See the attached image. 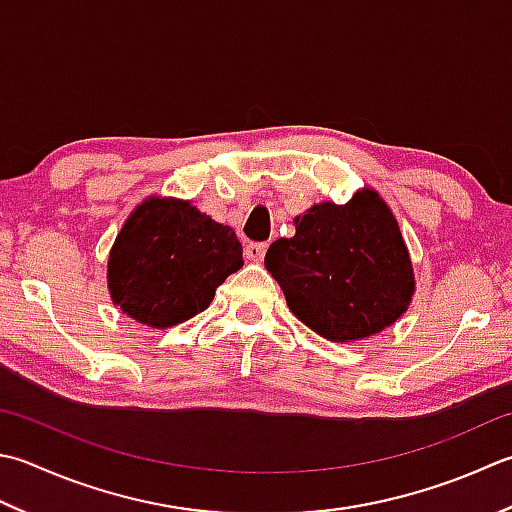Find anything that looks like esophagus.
Wrapping results in <instances>:
<instances>
[{
	"label": "esophagus",
	"mask_w": 512,
	"mask_h": 512,
	"mask_svg": "<svg viewBox=\"0 0 512 512\" xmlns=\"http://www.w3.org/2000/svg\"><path fill=\"white\" fill-rule=\"evenodd\" d=\"M266 250H268V246H266V244L250 242V244H246V248H244V255H246L248 262H255V264H259V262H262V259H264Z\"/></svg>",
	"instance_id": "obj_1"
}]
</instances>
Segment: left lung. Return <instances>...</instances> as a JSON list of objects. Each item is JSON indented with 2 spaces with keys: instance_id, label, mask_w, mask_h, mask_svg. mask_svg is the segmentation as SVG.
<instances>
[{
  "instance_id": "obj_1",
  "label": "left lung",
  "mask_w": 512,
  "mask_h": 512,
  "mask_svg": "<svg viewBox=\"0 0 512 512\" xmlns=\"http://www.w3.org/2000/svg\"><path fill=\"white\" fill-rule=\"evenodd\" d=\"M266 270L299 322L335 344L359 342L402 317L415 295V270L397 217L375 188L346 204L322 202L293 219Z\"/></svg>"
}]
</instances>
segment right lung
I'll return each mask as SVG.
<instances>
[{"label":"right lung","instance_id":"add662e5","mask_svg":"<svg viewBox=\"0 0 512 512\" xmlns=\"http://www.w3.org/2000/svg\"><path fill=\"white\" fill-rule=\"evenodd\" d=\"M235 230L188 199L148 195L133 208L108 253L113 304L164 330L210 306L217 286L244 266Z\"/></svg>","mask_w":512,"mask_h":512}]
</instances>
